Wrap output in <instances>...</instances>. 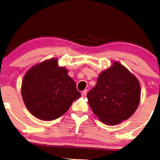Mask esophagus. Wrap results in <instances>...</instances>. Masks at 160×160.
<instances>
[{"label":"esophagus","instance_id":"1","mask_svg":"<svg viewBox=\"0 0 160 160\" xmlns=\"http://www.w3.org/2000/svg\"><path fill=\"white\" fill-rule=\"evenodd\" d=\"M87 89H85V90H83V92H82V95L83 96V97H85V96L87 95Z\"/></svg>","mask_w":160,"mask_h":160}]
</instances>
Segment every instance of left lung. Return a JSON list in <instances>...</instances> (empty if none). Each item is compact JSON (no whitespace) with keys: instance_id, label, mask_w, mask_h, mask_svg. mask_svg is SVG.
<instances>
[{"instance_id":"obj_1","label":"left lung","mask_w":160,"mask_h":160,"mask_svg":"<svg viewBox=\"0 0 160 160\" xmlns=\"http://www.w3.org/2000/svg\"><path fill=\"white\" fill-rule=\"evenodd\" d=\"M137 78L118 62L100 73L95 87L87 94L88 102L99 119L116 125L132 116L140 101Z\"/></svg>"}]
</instances>
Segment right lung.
Returning a JSON list of instances; mask_svg holds the SVG:
<instances>
[{
    "mask_svg": "<svg viewBox=\"0 0 160 160\" xmlns=\"http://www.w3.org/2000/svg\"><path fill=\"white\" fill-rule=\"evenodd\" d=\"M21 94L27 109L44 121L57 119L81 97L66 68L51 58L31 68L22 81Z\"/></svg>",
    "mask_w": 160,
    "mask_h": 160,
    "instance_id": "1",
    "label": "right lung"
}]
</instances>
